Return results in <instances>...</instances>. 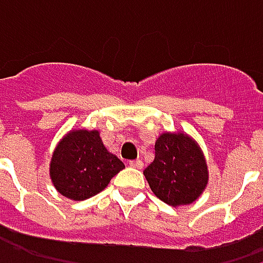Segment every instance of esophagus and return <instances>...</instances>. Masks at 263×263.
Here are the masks:
<instances>
[{"label": "esophagus", "mask_w": 263, "mask_h": 263, "mask_svg": "<svg viewBox=\"0 0 263 263\" xmlns=\"http://www.w3.org/2000/svg\"><path fill=\"white\" fill-rule=\"evenodd\" d=\"M129 166H131V167H135V169H141V167H143V161H141V160H131V161H129Z\"/></svg>", "instance_id": "obj_1"}]
</instances>
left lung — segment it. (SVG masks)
I'll use <instances>...</instances> for the list:
<instances>
[{
    "instance_id": "obj_1",
    "label": "left lung",
    "mask_w": 263,
    "mask_h": 263,
    "mask_svg": "<svg viewBox=\"0 0 263 263\" xmlns=\"http://www.w3.org/2000/svg\"><path fill=\"white\" fill-rule=\"evenodd\" d=\"M143 174L155 196L175 207L193 202L209 180L201 149L181 132L158 137L155 158Z\"/></svg>"
}]
</instances>
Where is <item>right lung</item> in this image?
I'll return each instance as SVG.
<instances>
[{"label":"right lung","instance_id":"right-lung-1","mask_svg":"<svg viewBox=\"0 0 263 263\" xmlns=\"http://www.w3.org/2000/svg\"><path fill=\"white\" fill-rule=\"evenodd\" d=\"M123 167V161L106 151L99 131L80 129L70 132L58 144L50 177L61 195L83 201L102 192Z\"/></svg>","mask_w":263,"mask_h":263}]
</instances>
